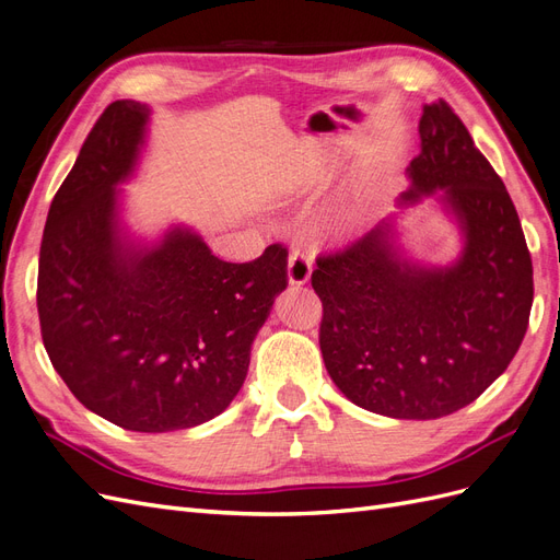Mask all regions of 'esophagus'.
<instances>
[{
  "instance_id": "34e87169",
  "label": "esophagus",
  "mask_w": 560,
  "mask_h": 560,
  "mask_svg": "<svg viewBox=\"0 0 560 560\" xmlns=\"http://www.w3.org/2000/svg\"><path fill=\"white\" fill-rule=\"evenodd\" d=\"M313 273V264L306 252L292 249L290 252V261H287V278H290L292 284H306Z\"/></svg>"
}]
</instances>
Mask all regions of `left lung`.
Listing matches in <instances>:
<instances>
[{
	"instance_id": "1",
	"label": "left lung",
	"mask_w": 560,
	"mask_h": 560,
	"mask_svg": "<svg viewBox=\"0 0 560 560\" xmlns=\"http://www.w3.org/2000/svg\"><path fill=\"white\" fill-rule=\"evenodd\" d=\"M404 202L442 191L463 257L422 268L389 224L319 254V350L338 389L366 411L432 420L471 404L510 366L528 329L533 261L514 202L448 103L425 105Z\"/></svg>"
}]
</instances>
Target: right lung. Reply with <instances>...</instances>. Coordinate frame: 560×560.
Here are the masks:
<instances>
[{
    "mask_svg": "<svg viewBox=\"0 0 560 560\" xmlns=\"http://www.w3.org/2000/svg\"><path fill=\"white\" fill-rule=\"evenodd\" d=\"M149 107L116 100L50 202L39 249L44 348L72 395L132 432L196 428L238 395L254 336L287 287V247L231 264L189 229L128 243L116 184L138 161Z\"/></svg>",
    "mask_w": 560,
    "mask_h": 560,
    "instance_id": "right-lung-1",
    "label": "right lung"
}]
</instances>
